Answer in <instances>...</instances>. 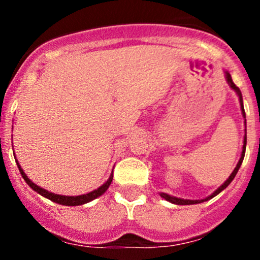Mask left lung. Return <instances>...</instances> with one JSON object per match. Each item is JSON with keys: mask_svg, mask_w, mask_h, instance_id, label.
Returning <instances> with one entry per match:
<instances>
[{"mask_svg": "<svg viewBox=\"0 0 260 260\" xmlns=\"http://www.w3.org/2000/svg\"><path fill=\"white\" fill-rule=\"evenodd\" d=\"M225 78H226V81H228V84H229V85H230V88L234 89V90L237 91L238 96H239V102H240V108H242V113H243V115H244V118H245V112H244V106H243L242 91H240V89L238 88L237 85H235L234 81H233V79H232V75H230L228 72L225 73ZM245 124H246V122H245ZM245 148H246V127H245V136H244V145H243L242 156H240V159H239V162H238L237 167H235L234 171L232 172V175H230V176H229V179L225 181V182L222 183V185L220 186V187L217 188L216 191H214V192H212L211 195L209 196V198L203 199V200H187V199H186V200H185V199H180V198H175V196H171V195H167V193H165V192H161V193H159V195H161V198H164L165 200L170 201V203H172V204H176V205H193V204H200V203H204V201H206V200H210V199L214 198V196H216L217 193L221 192V191L224 190V188H226L228 186H229V183L232 182L233 180H234L235 175L238 174V171H239L240 166H242V162H243V159H244V156H245Z\"/></svg>", "mask_w": 260, "mask_h": 260, "instance_id": "8db88e82", "label": "left lung"}]
</instances>
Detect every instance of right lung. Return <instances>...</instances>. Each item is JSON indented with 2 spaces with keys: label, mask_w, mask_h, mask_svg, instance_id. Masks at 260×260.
<instances>
[{
  "label": "right lung",
  "mask_w": 260,
  "mask_h": 260,
  "mask_svg": "<svg viewBox=\"0 0 260 260\" xmlns=\"http://www.w3.org/2000/svg\"><path fill=\"white\" fill-rule=\"evenodd\" d=\"M17 167H18V170H20L21 176L23 177V180L26 181V183H27V185L30 186V187L32 188V190H35L36 192L40 193V195L44 196V198H46V199H49V200L54 201V203L60 204V205H67V206L83 205V204H86V203H89V201L94 200V199L99 198V196L103 195V193L106 192L107 188H108L109 185H111L112 180H113V172H112L111 176H109V179L107 180V182H104L103 185H102L101 187L96 188V190L91 191V192H89V193H85V195L64 196V195H57V193L49 192L48 190H44V188H41L40 186H38V185H36V183H34L32 181H31L27 176H26L25 172H23V170L21 169V166H20V165H18V162H17Z\"/></svg>",
  "instance_id": "obj_1"
}]
</instances>
